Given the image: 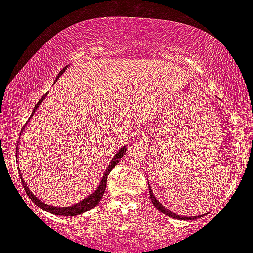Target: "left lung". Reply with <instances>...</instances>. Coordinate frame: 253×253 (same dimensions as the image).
<instances>
[{
    "mask_svg": "<svg viewBox=\"0 0 253 253\" xmlns=\"http://www.w3.org/2000/svg\"><path fill=\"white\" fill-rule=\"evenodd\" d=\"M148 190H149V195H151V200H152V203L155 205V208L158 210V211L164 213L165 215L173 217V219H176V220H185V221H190V220H195V219H200V217H202V215H198V216H182V215H177V214L173 213L172 211H169V209L164 208V205H163L160 201H158L155 195L153 194V191L151 186H149V183H148Z\"/></svg>",
    "mask_w": 253,
    "mask_h": 253,
    "instance_id": "left-lung-1",
    "label": "left lung"
}]
</instances>
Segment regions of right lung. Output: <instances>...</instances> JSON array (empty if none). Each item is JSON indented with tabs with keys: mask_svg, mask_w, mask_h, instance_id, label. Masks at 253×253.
Instances as JSON below:
<instances>
[{
	"mask_svg": "<svg viewBox=\"0 0 253 253\" xmlns=\"http://www.w3.org/2000/svg\"><path fill=\"white\" fill-rule=\"evenodd\" d=\"M66 69H67V67H65L61 71H60V74L58 75V77H57V79H55V81H57V80L59 79V77L61 76V75L63 74V72L66 71ZM46 95H48V92H46L45 95H44L43 97H42L39 101L37 102V105L34 106L31 116H30V118L28 119V122L30 121V119H31V117L33 116L34 113H36V110L38 109V107H39L41 102L43 101V99L46 97ZM27 124H28V123H25V125L23 126L22 130L24 129L25 127H27ZM22 130H21V134H22ZM125 153H126V146H124V147L121 149V151H118V152L116 153V155H115L113 158H111V161H110V163H109L108 168L106 169V172H105V174H104V176H102V178H101V182H100V184H99V186H98V187L96 188L95 192H93V193L90 194L89 196H87V198H85V199H84L83 201H80V202H78L77 204L71 205V207L58 208V207H52V205L45 204L44 202H41V201H40L39 199H38V198H36V195H34V194L32 193V192L29 190V187L27 186V184H25L24 179H23V177H22V175H21V172L19 170L20 179H21V182H22L23 188L25 190V192H27V194H28L29 198L31 199L32 202H33L34 204H37L38 207H39L40 209L44 210V211H46V212H50V213H52V214H55V215L76 216V215H79V214H83V213H84V212L89 211V210H91L92 208H95L96 205L100 202V200H101V198H102V195H104L105 190H106L107 177H108V175H109V173L111 172V169H113L115 168V166L117 165V163H119V160H121V158H122L124 155H125ZM16 156H18V148H16Z\"/></svg>",
	"mask_w": 253,
	"mask_h": 253,
	"instance_id": "add662e5",
	"label": "right lung"
}]
</instances>
